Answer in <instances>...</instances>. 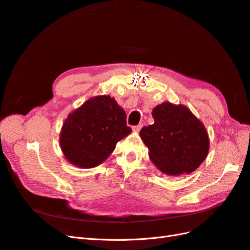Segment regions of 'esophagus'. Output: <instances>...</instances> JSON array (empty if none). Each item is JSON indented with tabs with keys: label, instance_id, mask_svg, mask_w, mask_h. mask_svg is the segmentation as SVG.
I'll return each mask as SVG.
<instances>
[{
	"label": "esophagus",
	"instance_id": "esophagus-1",
	"mask_svg": "<svg viewBox=\"0 0 250 250\" xmlns=\"http://www.w3.org/2000/svg\"><path fill=\"white\" fill-rule=\"evenodd\" d=\"M142 127H143V123H140V124L136 125V126H133L132 129H133L134 131H140V129H141Z\"/></svg>",
	"mask_w": 250,
	"mask_h": 250
}]
</instances>
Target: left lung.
I'll return each instance as SVG.
<instances>
[{
    "instance_id": "1",
    "label": "left lung",
    "mask_w": 250,
    "mask_h": 250,
    "mask_svg": "<svg viewBox=\"0 0 250 250\" xmlns=\"http://www.w3.org/2000/svg\"><path fill=\"white\" fill-rule=\"evenodd\" d=\"M151 114L154 123L142 128L140 136L153 164L171 177L194 171L209 149L204 125L185 106L168 102L154 107Z\"/></svg>"
}]
</instances>
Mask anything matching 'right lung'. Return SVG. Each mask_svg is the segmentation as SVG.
Returning a JSON list of instances; mask_svg holds the SVG:
<instances>
[{
    "label": "right lung",
    "instance_id": "1",
    "mask_svg": "<svg viewBox=\"0 0 250 250\" xmlns=\"http://www.w3.org/2000/svg\"><path fill=\"white\" fill-rule=\"evenodd\" d=\"M131 132L126 113L109 96L92 98L65 120L60 144L66 159L79 167L102 163L120 140Z\"/></svg>",
    "mask_w": 250,
    "mask_h": 250
}]
</instances>
